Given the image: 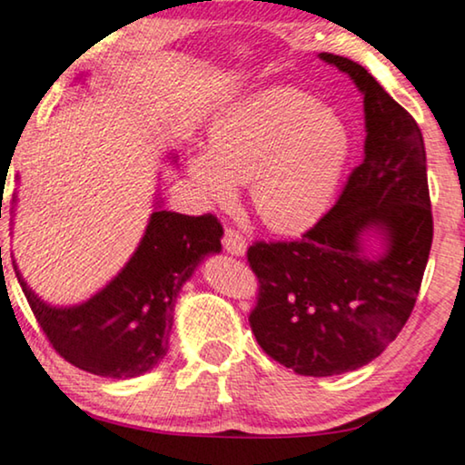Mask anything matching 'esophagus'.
<instances>
[{
	"label": "esophagus",
	"instance_id": "1",
	"mask_svg": "<svg viewBox=\"0 0 465 465\" xmlns=\"http://www.w3.org/2000/svg\"><path fill=\"white\" fill-rule=\"evenodd\" d=\"M222 243H224V250L228 253H232V256H245L247 243L237 231H231V228H226L224 241H222Z\"/></svg>",
	"mask_w": 465,
	"mask_h": 465
}]
</instances>
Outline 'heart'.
Returning <instances> with one entry per match:
<instances>
[{"label":"heart","mask_w":465,"mask_h":465,"mask_svg":"<svg viewBox=\"0 0 465 465\" xmlns=\"http://www.w3.org/2000/svg\"><path fill=\"white\" fill-rule=\"evenodd\" d=\"M351 129L334 107L292 86H266L224 107L207 150L188 154L193 186L209 209L231 207L239 183L272 232L298 234L322 220L351 156Z\"/></svg>","instance_id":"1"}]
</instances>
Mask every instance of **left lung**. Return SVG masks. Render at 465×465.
Masks as SVG:
<instances>
[{"label":"left lung","mask_w":465,"mask_h":465,"mask_svg":"<svg viewBox=\"0 0 465 465\" xmlns=\"http://www.w3.org/2000/svg\"><path fill=\"white\" fill-rule=\"evenodd\" d=\"M364 99V156L336 205L292 243L247 252L260 279L258 345L304 377L358 371L396 339L415 307L431 234L419 126L364 67L320 53Z\"/></svg>","instance_id":"1"}]
</instances>
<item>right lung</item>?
I'll return each instance as SVG.
<instances>
[{
	"label": "right lung",
	"mask_w": 465,
	"mask_h": 465,
	"mask_svg": "<svg viewBox=\"0 0 465 465\" xmlns=\"http://www.w3.org/2000/svg\"><path fill=\"white\" fill-rule=\"evenodd\" d=\"M171 164L177 163L169 154ZM143 237L126 264L86 301L50 304L37 296L15 262L16 279L53 347L69 364L107 379H135L169 351L177 296L203 260L222 252L213 215L167 212L161 194Z\"/></svg>",
	"instance_id": "right-lung-1"
}]
</instances>
